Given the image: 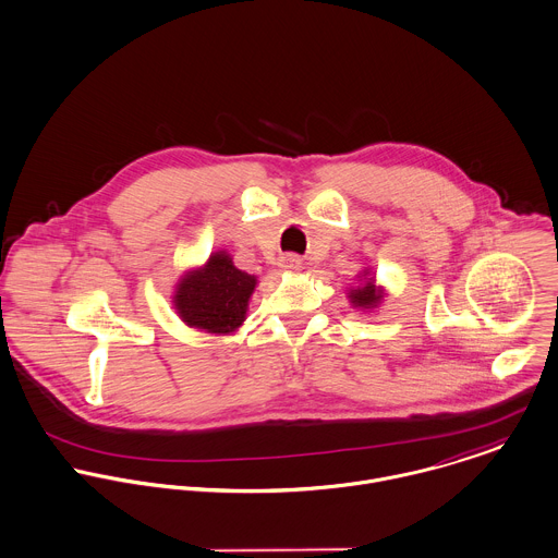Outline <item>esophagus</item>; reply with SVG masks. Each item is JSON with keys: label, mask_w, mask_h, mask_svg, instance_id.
<instances>
[{"label": "esophagus", "mask_w": 558, "mask_h": 558, "mask_svg": "<svg viewBox=\"0 0 558 558\" xmlns=\"http://www.w3.org/2000/svg\"><path fill=\"white\" fill-rule=\"evenodd\" d=\"M280 267L287 271H298L302 269V258L298 254H284L280 256Z\"/></svg>", "instance_id": "esophagus-1"}]
</instances>
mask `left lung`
I'll list each match as a JSON object with an SVG mask.
<instances>
[{
    "label": "left lung",
    "mask_w": 558,
    "mask_h": 558,
    "mask_svg": "<svg viewBox=\"0 0 558 558\" xmlns=\"http://www.w3.org/2000/svg\"><path fill=\"white\" fill-rule=\"evenodd\" d=\"M351 304L353 306H360V308H373L379 300H381V293L375 289L373 280H368L364 287L351 291Z\"/></svg>",
    "instance_id": "1"
}]
</instances>
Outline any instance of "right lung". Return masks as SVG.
Returning a JSON list of instances; mask_svg holds the SVG:
<instances>
[{
    "instance_id": "add662e5",
    "label": "right lung",
    "mask_w": 558,
    "mask_h": 558,
    "mask_svg": "<svg viewBox=\"0 0 558 558\" xmlns=\"http://www.w3.org/2000/svg\"><path fill=\"white\" fill-rule=\"evenodd\" d=\"M256 278L236 269L228 254L218 252L209 263L187 274L174 295L181 319L198 330L226 335L245 319Z\"/></svg>"
}]
</instances>
